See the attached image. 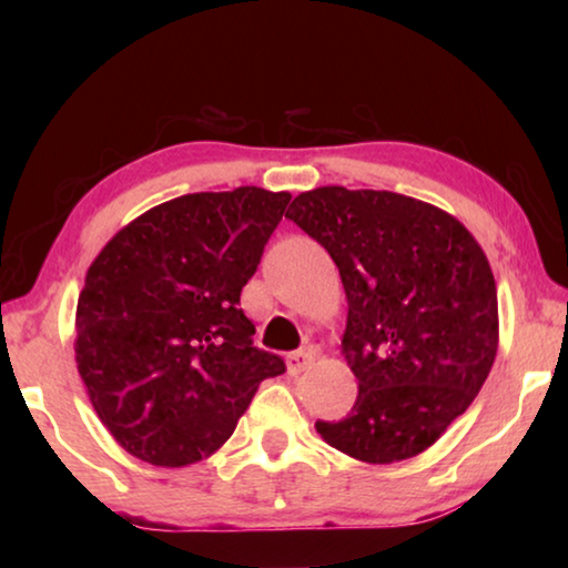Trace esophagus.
<instances>
[{
  "instance_id": "34e87169",
  "label": "esophagus",
  "mask_w": 568,
  "mask_h": 568,
  "mask_svg": "<svg viewBox=\"0 0 568 568\" xmlns=\"http://www.w3.org/2000/svg\"><path fill=\"white\" fill-rule=\"evenodd\" d=\"M313 361H315V355H313V353L295 351V353H291V355H287V358H285L287 373H291V376H297V373H303V371L311 368Z\"/></svg>"
}]
</instances>
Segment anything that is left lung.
<instances>
[{
  "instance_id": "obj_1",
  "label": "left lung",
  "mask_w": 568,
  "mask_h": 568,
  "mask_svg": "<svg viewBox=\"0 0 568 568\" xmlns=\"http://www.w3.org/2000/svg\"><path fill=\"white\" fill-rule=\"evenodd\" d=\"M285 217L328 250L348 301L341 351L358 398L315 430L363 464L423 454L496 361L498 297L484 247L446 210L388 190L315 187Z\"/></svg>"
}]
</instances>
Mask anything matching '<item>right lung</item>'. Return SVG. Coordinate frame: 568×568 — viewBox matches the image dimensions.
<instances>
[{"label":"right lung","mask_w":568,"mask_h":568,"mask_svg":"<svg viewBox=\"0 0 568 568\" xmlns=\"http://www.w3.org/2000/svg\"><path fill=\"white\" fill-rule=\"evenodd\" d=\"M291 192H192L134 217L94 257L74 361L102 426L152 466L197 464L285 363L253 345L240 293Z\"/></svg>","instance_id":"right-lung-1"}]
</instances>
